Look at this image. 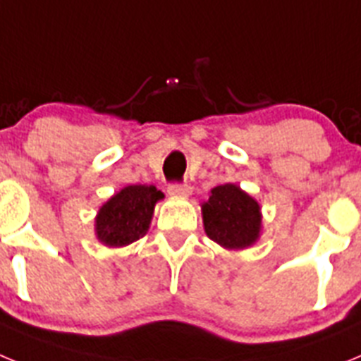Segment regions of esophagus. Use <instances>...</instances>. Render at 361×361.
Masks as SVG:
<instances>
[{"mask_svg": "<svg viewBox=\"0 0 361 361\" xmlns=\"http://www.w3.org/2000/svg\"><path fill=\"white\" fill-rule=\"evenodd\" d=\"M168 191H170L171 197H188V195H191V186L190 184L175 183V184H171L170 190Z\"/></svg>", "mask_w": 361, "mask_h": 361, "instance_id": "34e87169", "label": "esophagus"}]
</instances>
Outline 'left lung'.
<instances>
[{"label": "left lung", "mask_w": 361, "mask_h": 361, "mask_svg": "<svg viewBox=\"0 0 361 361\" xmlns=\"http://www.w3.org/2000/svg\"><path fill=\"white\" fill-rule=\"evenodd\" d=\"M202 222L213 242L226 250H244L260 237L262 213L257 200L237 184H222L202 204Z\"/></svg>", "instance_id": "1"}]
</instances>
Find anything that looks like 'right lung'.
Wrapping results in <instances>:
<instances>
[{
	"instance_id": "obj_1",
	"label": "right lung",
	"mask_w": 361,
	"mask_h": 361,
	"mask_svg": "<svg viewBox=\"0 0 361 361\" xmlns=\"http://www.w3.org/2000/svg\"><path fill=\"white\" fill-rule=\"evenodd\" d=\"M164 193L155 186H126L99 208L95 216V235L108 247H123L146 235L153 209Z\"/></svg>"
}]
</instances>
